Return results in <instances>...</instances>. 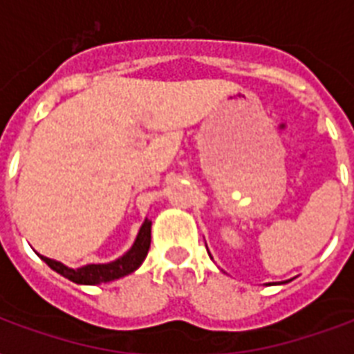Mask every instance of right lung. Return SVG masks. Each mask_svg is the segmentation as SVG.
Segmentation results:
<instances>
[{"label":"right lung","instance_id":"add662e5","mask_svg":"<svg viewBox=\"0 0 354 354\" xmlns=\"http://www.w3.org/2000/svg\"><path fill=\"white\" fill-rule=\"evenodd\" d=\"M150 226L152 222L149 218H145L143 226L139 227V233L133 241L132 248L128 250L122 257L115 259L108 264H86L82 268H68L66 264L58 263L55 259L44 257L40 255L49 268H53L57 274L68 277L69 281H73L77 285H99V283H108V281H115L119 277L132 274L141 266V263L147 257L150 248Z\"/></svg>","mask_w":354,"mask_h":354}]
</instances>
